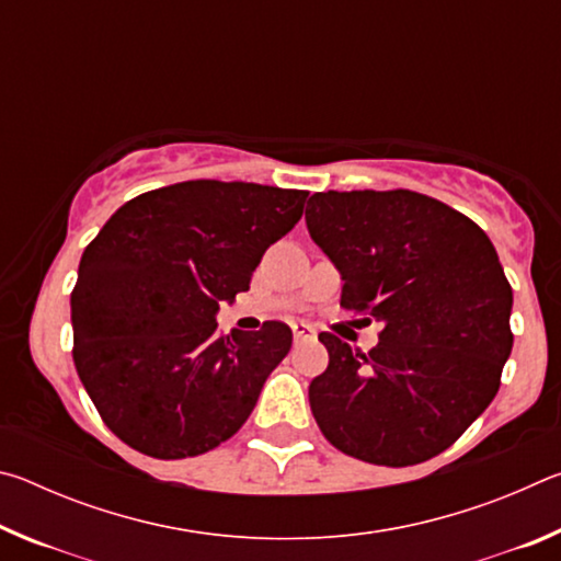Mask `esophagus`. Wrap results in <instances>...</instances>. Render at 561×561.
<instances>
[{"label": "esophagus", "mask_w": 561, "mask_h": 561, "mask_svg": "<svg viewBox=\"0 0 561 561\" xmlns=\"http://www.w3.org/2000/svg\"><path fill=\"white\" fill-rule=\"evenodd\" d=\"M291 331H294V341H297V344H301V341H314L317 339V331L311 329L309 324H304V321L294 324Z\"/></svg>", "instance_id": "1"}]
</instances>
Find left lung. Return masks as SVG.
<instances>
[{
	"mask_svg": "<svg viewBox=\"0 0 561 561\" xmlns=\"http://www.w3.org/2000/svg\"><path fill=\"white\" fill-rule=\"evenodd\" d=\"M307 227L344 279L341 307L381 321L368 354L319 334L329 366L309 403L321 433L388 468L435 458L490 405L512 351V287L495 247L470 217L413 190L314 193Z\"/></svg>",
	"mask_w": 561,
	"mask_h": 561,
	"instance_id": "1",
	"label": "left lung"
}]
</instances>
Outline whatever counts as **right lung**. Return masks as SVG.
I'll return each instance as SVG.
<instances>
[{
  "label": "right lung",
  "mask_w": 561,
  "mask_h": 561,
  "mask_svg": "<svg viewBox=\"0 0 561 561\" xmlns=\"http://www.w3.org/2000/svg\"><path fill=\"white\" fill-rule=\"evenodd\" d=\"M307 197L187 180L133 197L93 237L71 291L73 364L103 423L133 450L195 458L250 417L291 329L264 321L217 336V301L250 289Z\"/></svg>",
  "instance_id": "add662e5"
}]
</instances>
